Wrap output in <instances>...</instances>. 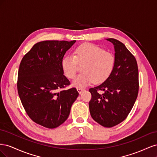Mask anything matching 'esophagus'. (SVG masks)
<instances>
[{"label": "esophagus", "mask_w": 157, "mask_h": 157, "mask_svg": "<svg viewBox=\"0 0 157 157\" xmlns=\"http://www.w3.org/2000/svg\"><path fill=\"white\" fill-rule=\"evenodd\" d=\"M84 89L82 88H77V91L78 92L79 94H81L84 91Z\"/></svg>", "instance_id": "esophagus-1"}]
</instances>
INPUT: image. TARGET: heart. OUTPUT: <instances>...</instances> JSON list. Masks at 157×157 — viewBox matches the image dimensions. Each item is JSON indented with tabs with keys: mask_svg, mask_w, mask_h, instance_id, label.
I'll list each match as a JSON object with an SVG mask.
<instances>
[{
	"mask_svg": "<svg viewBox=\"0 0 157 157\" xmlns=\"http://www.w3.org/2000/svg\"><path fill=\"white\" fill-rule=\"evenodd\" d=\"M74 56H67L61 61L63 74L73 79L82 67L83 73L73 82V86L82 88L94 82L100 84L111 75L116 64L115 56L92 43H84L74 50Z\"/></svg>",
	"mask_w": 157,
	"mask_h": 157,
	"instance_id": "b5f03b06",
	"label": "heart"
}]
</instances>
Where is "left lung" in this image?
Segmentation results:
<instances>
[{
	"instance_id": "obj_1",
	"label": "left lung",
	"mask_w": 157,
	"mask_h": 157,
	"mask_svg": "<svg viewBox=\"0 0 157 157\" xmlns=\"http://www.w3.org/2000/svg\"><path fill=\"white\" fill-rule=\"evenodd\" d=\"M107 40L115 46V67L107 80L89 89V109L95 121L111 128L124 121L134 106L139 91V73L135 57L125 45L114 39Z\"/></svg>"
}]
</instances>
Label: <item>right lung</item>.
Masks as SVG:
<instances>
[{"mask_svg": "<svg viewBox=\"0 0 157 157\" xmlns=\"http://www.w3.org/2000/svg\"><path fill=\"white\" fill-rule=\"evenodd\" d=\"M76 40L38 42L23 57L18 70L17 88L25 112L36 124L55 128L67 119L78 96L63 75L61 61Z\"/></svg>", "mask_w": 157, "mask_h": 157, "instance_id": "1", "label": "right lung"}]
</instances>
